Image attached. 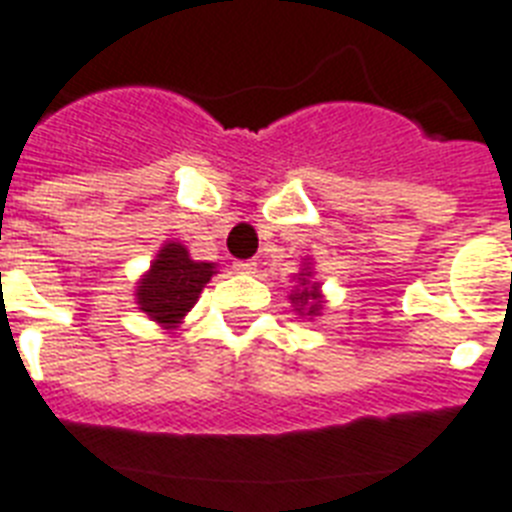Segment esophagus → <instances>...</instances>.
Instances as JSON below:
<instances>
[{
    "label": "esophagus",
    "mask_w": 512,
    "mask_h": 512,
    "mask_svg": "<svg viewBox=\"0 0 512 512\" xmlns=\"http://www.w3.org/2000/svg\"><path fill=\"white\" fill-rule=\"evenodd\" d=\"M234 268L239 270V273H255L257 263H255V260H239V263H236Z\"/></svg>",
    "instance_id": "esophagus-1"
}]
</instances>
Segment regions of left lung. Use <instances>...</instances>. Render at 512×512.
Masks as SVG:
<instances>
[{
    "label": "left lung",
    "mask_w": 512,
    "mask_h": 512,
    "mask_svg": "<svg viewBox=\"0 0 512 512\" xmlns=\"http://www.w3.org/2000/svg\"><path fill=\"white\" fill-rule=\"evenodd\" d=\"M297 302H302V307L299 310H305L307 305V315H315V310L321 307V302H318V286H313V289H305L302 294H297Z\"/></svg>",
    "instance_id": "left-lung-1"
}]
</instances>
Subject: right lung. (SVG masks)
Returning a JSON list of instances; mask_svg holds the SVG:
<instances>
[{
    "label": "right lung",
    "mask_w": 512,
    "mask_h": 512,
    "mask_svg": "<svg viewBox=\"0 0 512 512\" xmlns=\"http://www.w3.org/2000/svg\"><path fill=\"white\" fill-rule=\"evenodd\" d=\"M210 276L213 263H194L181 244H165L152 270L141 278L136 297L149 318L173 328L197 302Z\"/></svg>",
    "instance_id": "right-lung-1"
}]
</instances>
